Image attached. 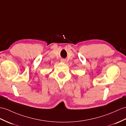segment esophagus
Wrapping results in <instances>:
<instances>
[{"instance_id":"1","label":"esophagus","mask_w":126,"mask_h":126,"mask_svg":"<svg viewBox=\"0 0 126 126\" xmlns=\"http://www.w3.org/2000/svg\"><path fill=\"white\" fill-rule=\"evenodd\" d=\"M61 62L65 63L66 62V60L65 59H63H63H61Z\"/></svg>"}]
</instances>
